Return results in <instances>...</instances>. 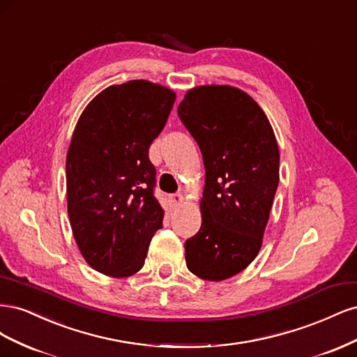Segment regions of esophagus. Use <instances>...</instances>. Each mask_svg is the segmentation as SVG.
<instances>
[{
	"label": "esophagus",
	"mask_w": 357,
	"mask_h": 357,
	"mask_svg": "<svg viewBox=\"0 0 357 357\" xmlns=\"http://www.w3.org/2000/svg\"><path fill=\"white\" fill-rule=\"evenodd\" d=\"M171 202L174 205H180L183 202V195L181 193H174V195H171Z\"/></svg>",
	"instance_id": "34e87169"
}]
</instances>
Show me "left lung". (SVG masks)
Listing matches in <instances>:
<instances>
[{
  "label": "left lung",
  "instance_id": "1",
  "mask_svg": "<svg viewBox=\"0 0 357 357\" xmlns=\"http://www.w3.org/2000/svg\"><path fill=\"white\" fill-rule=\"evenodd\" d=\"M198 143L202 223L185 243L189 271L208 282L241 273L261 250L278 186L280 153L266 114L232 86H198L177 109Z\"/></svg>",
  "mask_w": 357,
  "mask_h": 357
}]
</instances>
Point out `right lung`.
Instances as JSON below:
<instances>
[{"label": "right lung", "mask_w": 357, "mask_h": 357, "mask_svg": "<svg viewBox=\"0 0 357 357\" xmlns=\"http://www.w3.org/2000/svg\"><path fill=\"white\" fill-rule=\"evenodd\" d=\"M176 93L147 80L100 92L75 125L67 153V202L74 240L95 271L123 278L143 268L162 228L149 147Z\"/></svg>", "instance_id": "add662e5"}]
</instances>
